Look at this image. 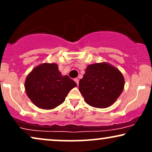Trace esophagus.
Instances as JSON below:
<instances>
[{
	"mask_svg": "<svg viewBox=\"0 0 152 152\" xmlns=\"http://www.w3.org/2000/svg\"><path fill=\"white\" fill-rule=\"evenodd\" d=\"M74 80H75V82L76 83V84L78 86V84H79V80H78V78H75Z\"/></svg>",
	"mask_w": 152,
	"mask_h": 152,
	"instance_id": "esophagus-1",
	"label": "esophagus"
}]
</instances>
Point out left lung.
Instances as JSON below:
<instances>
[{
	"mask_svg": "<svg viewBox=\"0 0 152 152\" xmlns=\"http://www.w3.org/2000/svg\"><path fill=\"white\" fill-rule=\"evenodd\" d=\"M124 85L122 73L113 65L104 62L88 65L79 81V91L90 106L107 108L118 98Z\"/></svg>",
	"mask_w": 152,
	"mask_h": 152,
	"instance_id": "8db88e82",
	"label": "left lung"
}]
</instances>
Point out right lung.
Wrapping results in <instances>:
<instances>
[{
  "label": "right lung",
  "instance_id": "obj_1",
  "mask_svg": "<svg viewBox=\"0 0 152 152\" xmlns=\"http://www.w3.org/2000/svg\"><path fill=\"white\" fill-rule=\"evenodd\" d=\"M77 84L68 76H62L55 63H43L26 76L25 91L34 105L40 109H53L65 100L67 94Z\"/></svg>",
  "mask_w": 152,
  "mask_h": 152
}]
</instances>
